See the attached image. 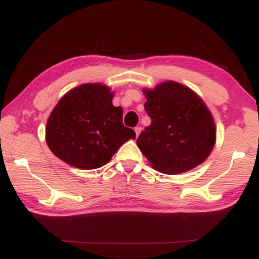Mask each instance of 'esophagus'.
Listing matches in <instances>:
<instances>
[{
	"mask_svg": "<svg viewBox=\"0 0 259 259\" xmlns=\"http://www.w3.org/2000/svg\"><path fill=\"white\" fill-rule=\"evenodd\" d=\"M134 132H136V136H137V138H138V136H139L140 134V132H141V127H136V128H134Z\"/></svg>",
	"mask_w": 259,
	"mask_h": 259,
	"instance_id": "obj_1",
	"label": "esophagus"
}]
</instances>
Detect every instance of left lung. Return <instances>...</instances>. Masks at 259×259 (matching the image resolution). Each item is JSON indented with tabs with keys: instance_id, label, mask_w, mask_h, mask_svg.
Instances as JSON below:
<instances>
[{
	"instance_id": "left-lung-1",
	"label": "left lung",
	"mask_w": 259,
	"mask_h": 259,
	"mask_svg": "<svg viewBox=\"0 0 259 259\" xmlns=\"http://www.w3.org/2000/svg\"><path fill=\"white\" fill-rule=\"evenodd\" d=\"M151 125L137 145L157 171L179 175L206 160L215 144V125L199 95L176 81L144 90Z\"/></svg>"
}]
</instances>
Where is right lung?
Listing matches in <instances>:
<instances>
[{"label": "right lung", "mask_w": 259, "mask_h": 259, "mask_svg": "<svg viewBox=\"0 0 259 259\" xmlns=\"http://www.w3.org/2000/svg\"><path fill=\"white\" fill-rule=\"evenodd\" d=\"M101 83L80 84L63 95L49 115L46 141L54 155L81 169L107 164L120 146L136 139L122 123V108Z\"/></svg>", "instance_id": "right-lung-1"}]
</instances>
